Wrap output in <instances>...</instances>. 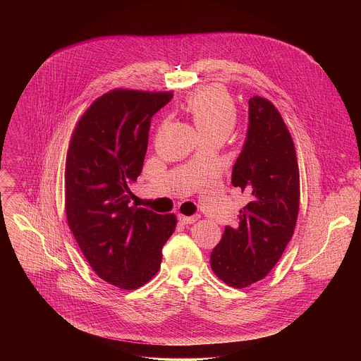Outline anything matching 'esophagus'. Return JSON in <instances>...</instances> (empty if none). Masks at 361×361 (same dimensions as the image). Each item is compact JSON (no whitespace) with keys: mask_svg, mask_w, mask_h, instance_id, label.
<instances>
[{"mask_svg":"<svg viewBox=\"0 0 361 361\" xmlns=\"http://www.w3.org/2000/svg\"><path fill=\"white\" fill-rule=\"evenodd\" d=\"M178 218H179V221H180L182 224H186V225H188V224H195V222L200 218V215L196 214V215H192V216H186V215H182V214H180Z\"/></svg>","mask_w":361,"mask_h":361,"instance_id":"esophagus-1","label":"esophagus"}]
</instances>
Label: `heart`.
Returning <instances> with one entry per match:
<instances>
[{
  "instance_id": "1",
  "label": "heart",
  "mask_w": 361,
  "mask_h": 361,
  "mask_svg": "<svg viewBox=\"0 0 361 361\" xmlns=\"http://www.w3.org/2000/svg\"><path fill=\"white\" fill-rule=\"evenodd\" d=\"M200 136L218 135L224 139L238 121L236 104L222 87H208L193 93L185 104Z\"/></svg>"
}]
</instances>
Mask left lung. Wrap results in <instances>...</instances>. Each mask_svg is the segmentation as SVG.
Instances as JSON below:
<instances>
[{
  "mask_svg": "<svg viewBox=\"0 0 361 361\" xmlns=\"http://www.w3.org/2000/svg\"><path fill=\"white\" fill-rule=\"evenodd\" d=\"M232 185L246 197L236 228L225 226L209 264L232 288L261 281L293 236L300 202L295 145L279 111L267 99L249 100V129L232 171Z\"/></svg>",
  "mask_w": 361,
  "mask_h": 361,
  "instance_id": "obj_1",
  "label": "left lung"
}]
</instances>
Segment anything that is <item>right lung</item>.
<instances>
[{"label":"right lung","mask_w":361,"mask_h":361,"mask_svg":"<svg viewBox=\"0 0 361 361\" xmlns=\"http://www.w3.org/2000/svg\"><path fill=\"white\" fill-rule=\"evenodd\" d=\"M172 92L114 89L78 121L65 162L68 225L93 271L125 290L147 283L161 267L175 214L129 206V185L143 169L152 116Z\"/></svg>","instance_id":"1"}]
</instances>
